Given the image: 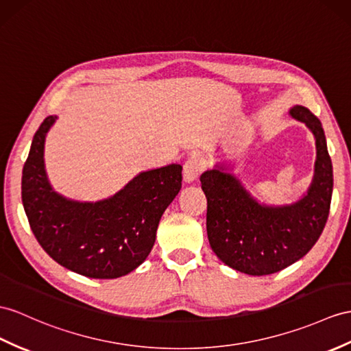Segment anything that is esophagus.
I'll use <instances>...</instances> for the list:
<instances>
[{"label":"esophagus","instance_id":"34e87169","mask_svg":"<svg viewBox=\"0 0 351 351\" xmlns=\"http://www.w3.org/2000/svg\"><path fill=\"white\" fill-rule=\"evenodd\" d=\"M201 171V162L196 158H189L183 165V178L184 182L191 183L198 178V174Z\"/></svg>","mask_w":351,"mask_h":351}]
</instances>
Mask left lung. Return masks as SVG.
Returning <instances> with one entry per match:
<instances>
[{
  "mask_svg": "<svg viewBox=\"0 0 351 351\" xmlns=\"http://www.w3.org/2000/svg\"><path fill=\"white\" fill-rule=\"evenodd\" d=\"M289 113L313 132L317 149L313 182L301 199L286 205L261 204L225 165L205 171L199 178L207 196L213 252L228 267L249 276L274 274L304 258L317 243L329 216L333 174L322 123L302 106Z\"/></svg>",
  "mask_w": 351,
  "mask_h": 351,
  "instance_id": "8db88e82",
  "label": "left lung"
}]
</instances>
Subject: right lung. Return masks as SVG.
Segmentation results:
<instances>
[{"instance_id": "add662e5", "label": "right lung", "mask_w": 351, "mask_h": 351, "mask_svg": "<svg viewBox=\"0 0 351 351\" xmlns=\"http://www.w3.org/2000/svg\"><path fill=\"white\" fill-rule=\"evenodd\" d=\"M56 116L32 138L22 171V202L45 252L66 269L89 278H117L146 261L159 220L182 189V165L143 171L123 189L97 202L55 192L45 169V141Z\"/></svg>"}]
</instances>
